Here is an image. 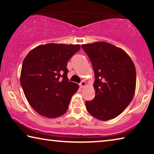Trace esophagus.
Returning <instances> with one entry per match:
<instances>
[{
  "label": "esophagus",
  "instance_id": "34e87169",
  "mask_svg": "<svg viewBox=\"0 0 154 154\" xmlns=\"http://www.w3.org/2000/svg\"><path fill=\"white\" fill-rule=\"evenodd\" d=\"M85 85H86V83L84 82V81H82V82H81V83H79V87L81 88H83L85 86Z\"/></svg>",
  "mask_w": 154,
  "mask_h": 154
}]
</instances>
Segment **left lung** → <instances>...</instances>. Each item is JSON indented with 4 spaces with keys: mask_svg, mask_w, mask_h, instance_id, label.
I'll return each instance as SVG.
<instances>
[{
    "mask_svg": "<svg viewBox=\"0 0 154 154\" xmlns=\"http://www.w3.org/2000/svg\"><path fill=\"white\" fill-rule=\"evenodd\" d=\"M94 72L95 97L85 102L88 111L106 121L123 112L131 102L136 87V69L129 56L111 44L96 42L82 45Z\"/></svg>",
    "mask_w": 154,
    "mask_h": 154,
    "instance_id": "1",
    "label": "left lung"
}]
</instances>
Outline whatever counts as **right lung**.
Masks as SVG:
<instances>
[{"mask_svg":"<svg viewBox=\"0 0 154 154\" xmlns=\"http://www.w3.org/2000/svg\"><path fill=\"white\" fill-rule=\"evenodd\" d=\"M79 45L49 43L31 50L22 62L20 83L26 98L38 114L48 118L64 115L79 88L67 77V63Z\"/></svg>","mask_w":154,"mask_h":154,"instance_id":"add662e5","label":"right lung"}]
</instances>
